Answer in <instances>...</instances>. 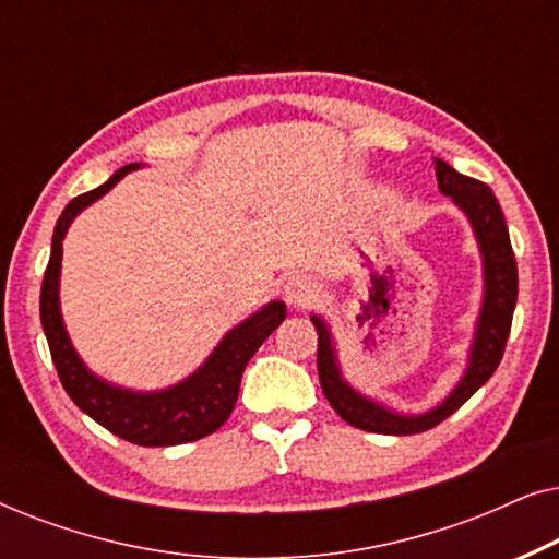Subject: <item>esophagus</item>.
Here are the masks:
<instances>
[{"label":"esophagus","instance_id":"1","mask_svg":"<svg viewBox=\"0 0 559 559\" xmlns=\"http://www.w3.org/2000/svg\"><path fill=\"white\" fill-rule=\"evenodd\" d=\"M320 293V285L308 274H295L285 282V300L293 305V308H305L316 300Z\"/></svg>","mask_w":559,"mask_h":559}]
</instances>
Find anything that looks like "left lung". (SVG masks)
Returning a JSON list of instances; mask_svg holds the SVG:
<instances>
[{"instance_id": "8db88e82", "label": "left lung", "mask_w": 559, "mask_h": 559, "mask_svg": "<svg viewBox=\"0 0 559 559\" xmlns=\"http://www.w3.org/2000/svg\"><path fill=\"white\" fill-rule=\"evenodd\" d=\"M435 178L442 195H448L457 211L468 218L471 231L476 236L480 254V274H484V295L473 325V338L465 356V369L455 386L435 407L423 412H404L377 396L364 394L343 373L338 358V343L331 331V323L318 312H310L312 325L318 331V373L320 386L331 402V407L348 425L361 427L366 432L381 435H415L440 425L453 415L465 400H471L480 386L491 379L499 366L511 331V316L516 308L519 277L514 251H511L509 228L503 221L501 205L491 188L468 175H461L445 159L435 157Z\"/></svg>"}]
</instances>
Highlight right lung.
Returning <instances> with one entry per match:
<instances>
[{
    "mask_svg": "<svg viewBox=\"0 0 559 559\" xmlns=\"http://www.w3.org/2000/svg\"><path fill=\"white\" fill-rule=\"evenodd\" d=\"M142 163L119 167L104 186L73 198L60 213L56 231H52L50 262L43 280L40 320L60 384L75 402V407L86 412L91 419H96L109 432L119 435L121 440L134 442V445L165 448L201 440L226 423L236 396H239V384L249 358L285 320L287 305L272 300L257 312H251L239 325L226 331L224 338L216 343V348L205 356V361L195 371H190L186 379L175 381L170 386L129 389L91 371L88 364L75 350L71 335H68L63 310H60L63 239L81 211H86L91 203L109 193L124 175L142 170Z\"/></svg>",
    "mask_w": 559,
    "mask_h": 559,
    "instance_id": "obj_1",
    "label": "right lung"
}]
</instances>
